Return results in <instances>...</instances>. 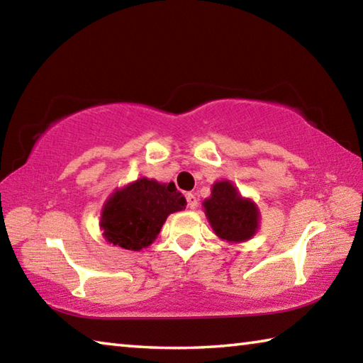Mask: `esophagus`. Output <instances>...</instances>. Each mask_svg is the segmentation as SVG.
<instances>
[{
	"instance_id": "1",
	"label": "esophagus",
	"mask_w": 363,
	"mask_h": 363,
	"mask_svg": "<svg viewBox=\"0 0 363 363\" xmlns=\"http://www.w3.org/2000/svg\"><path fill=\"white\" fill-rule=\"evenodd\" d=\"M186 196H187V203L190 210H195V208L199 206V200H196V196L194 194H187Z\"/></svg>"
}]
</instances>
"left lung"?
Instances as JSON below:
<instances>
[{"label": "left lung", "instance_id": "1", "mask_svg": "<svg viewBox=\"0 0 363 363\" xmlns=\"http://www.w3.org/2000/svg\"><path fill=\"white\" fill-rule=\"evenodd\" d=\"M203 208L214 233L230 243L250 240L259 227L256 203L243 199L230 181L214 182L211 196L203 201Z\"/></svg>", "mask_w": 363, "mask_h": 363}]
</instances>
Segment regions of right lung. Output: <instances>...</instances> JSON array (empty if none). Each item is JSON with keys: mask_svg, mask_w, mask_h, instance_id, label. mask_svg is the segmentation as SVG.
<instances>
[{"mask_svg": "<svg viewBox=\"0 0 363 363\" xmlns=\"http://www.w3.org/2000/svg\"><path fill=\"white\" fill-rule=\"evenodd\" d=\"M186 205L174 182L140 177L108 196L99 225L108 243L140 251L153 243L169 214L182 211Z\"/></svg>", "mask_w": 363, "mask_h": 363, "instance_id": "1", "label": "right lung"}]
</instances>
